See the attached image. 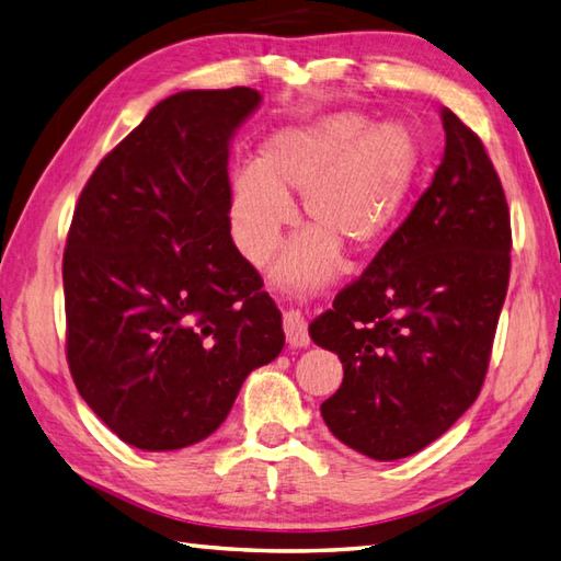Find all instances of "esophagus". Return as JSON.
<instances>
[{"label": "esophagus", "mask_w": 561, "mask_h": 561, "mask_svg": "<svg viewBox=\"0 0 561 561\" xmlns=\"http://www.w3.org/2000/svg\"><path fill=\"white\" fill-rule=\"evenodd\" d=\"M283 331L285 339H288L290 348H305L310 344V334H307V324L302 314L297 310H288L283 314Z\"/></svg>", "instance_id": "esophagus-1"}]
</instances>
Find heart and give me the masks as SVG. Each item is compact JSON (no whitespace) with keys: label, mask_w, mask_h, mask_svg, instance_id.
<instances>
[{"label":"heart","mask_w":561,"mask_h":561,"mask_svg":"<svg viewBox=\"0 0 561 561\" xmlns=\"http://www.w3.org/2000/svg\"><path fill=\"white\" fill-rule=\"evenodd\" d=\"M421 169V142L407 123L370 125L360 113H334L283 128L259 147L256 164L237 169L230 225L237 247L254 264L276 251L295 220L302 193L312 225L280 264V276L307 280L334 266L339 244L365 251L380 244L402 215Z\"/></svg>","instance_id":"b5f03b06"}]
</instances>
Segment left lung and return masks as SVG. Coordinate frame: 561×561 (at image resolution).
I'll list each match as a JSON object with an SVG mask.
<instances>
[{
	"label": "left lung",
	"instance_id": "8db88e82",
	"mask_svg": "<svg viewBox=\"0 0 561 561\" xmlns=\"http://www.w3.org/2000/svg\"><path fill=\"white\" fill-rule=\"evenodd\" d=\"M445 150L428 188L334 307L310 324L344 363L322 404L334 436L373 460L440 438L489 370L511 276V213L482 137L440 108Z\"/></svg>",
	"mask_w": 561,
	"mask_h": 561
}]
</instances>
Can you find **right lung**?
<instances>
[{
	"instance_id": "add662e5",
	"label": "right lung",
	"mask_w": 561,
	"mask_h": 561,
	"mask_svg": "<svg viewBox=\"0 0 561 561\" xmlns=\"http://www.w3.org/2000/svg\"><path fill=\"white\" fill-rule=\"evenodd\" d=\"M249 87L179 91L101 159L62 256L65 351L91 411L140 450H179L230 414L285 344L230 234V137Z\"/></svg>"
}]
</instances>
